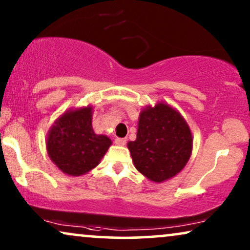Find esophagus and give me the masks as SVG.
<instances>
[{
	"mask_svg": "<svg viewBox=\"0 0 250 250\" xmlns=\"http://www.w3.org/2000/svg\"><path fill=\"white\" fill-rule=\"evenodd\" d=\"M115 145H117V146H125L126 145V140L125 139H121V138L115 139Z\"/></svg>",
	"mask_w": 250,
	"mask_h": 250,
	"instance_id": "1",
	"label": "esophagus"
}]
</instances>
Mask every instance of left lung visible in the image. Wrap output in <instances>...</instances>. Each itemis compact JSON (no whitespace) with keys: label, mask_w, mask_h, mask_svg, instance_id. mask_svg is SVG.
Masks as SVG:
<instances>
[{"label":"left lung","mask_w":250,"mask_h":250,"mask_svg":"<svg viewBox=\"0 0 250 250\" xmlns=\"http://www.w3.org/2000/svg\"><path fill=\"white\" fill-rule=\"evenodd\" d=\"M127 146L140 173L153 182H164L186 166L192 151V136L179 112L158 104L141 111L136 140Z\"/></svg>","instance_id":"1"}]
</instances>
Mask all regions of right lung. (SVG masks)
<instances>
[{"instance_id":"1","label":"right lung","mask_w":250,"mask_h":250,"mask_svg":"<svg viewBox=\"0 0 250 250\" xmlns=\"http://www.w3.org/2000/svg\"><path fill=\"white\" fill-rule=\"evenodd\" d=\"M110 146L108 136L93 132L91 107L63 114L51 127L46 140L51 160L73 176L83 175L99 165Z\"/></svg>"}]
</instances>
